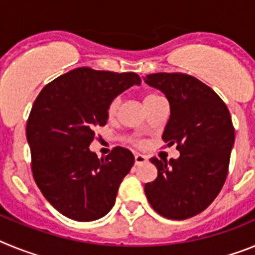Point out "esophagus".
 I'll return each instance as SVG.
<instances>
[{
	"label": "esophagus",
	"mask_w": 255,
	"mask_h": 255,
	"mask_svg": "<svg viewBox=\"0 0 255 255\" xmlns=\"http://www.w3.org/2000/svg\"><path fill=\"white\" fill-rule=\"evenodd\" d=\"M147 159H148L147 157L143 154H135V157H134V161H135V164H136V166L144 163V162H147Z\"/></svg>",
	"instance_id": "obj_1"
}]
</instances>
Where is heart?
Returning a JSON list of instances; mask_svg holds the SVG:
<instances>
[{
	"instance_id": "obj_1",
	"label": "heart",
	"mask_w": 255,
	"mask_h": 255,
	"mask_svg": "<svg viewBox=\"0 0 255 255\" xmlns=\"http://www.w3.org/2000/svg\"><path fill=\"white\" fill-rule=\"evenodd\" d=\"M157 98H159V96H157V94H147V96L144 97V100H143L144 106H148L150 102H152V101L157 100ZM119 108H120V98H114V100L108 103V106H107V117L108 119H114V117L117 115ZM135 144H136V145H139V147H141V145H143V143L139 140L135 141Z\"/></svg>"
}]
</instances>
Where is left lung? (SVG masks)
<instances>
[{
    "label": "left lung",
    "instance_id": "8db88e82",
    "mask_svg": "<svg viewBox=\"0 0 255 255\" xmlns=\"http://www.w3.org/2000/svg\"><path fill=\"white\" fill-rule=\"evenodd\" d=\"M170 103L162 139L176 144L177 159L150 158L158 175L144 191L152 208L170 220H186L203 212L225 184L235 129L225 102L194 76L157 73L144 78Z\"/></svg>",
    "mask_w": 255,
    "mask_h": 255
}]
</instances>
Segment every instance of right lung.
<instances>
[{
  "label": "right lung",
  "instance_id": "obj_1",
  "mask_svg": "<svg viewBox=\"0 0 255 255\" xmlns=\"http://www.w3.org/2000/svg\"><path fill=\"white\" fill-rule=\"evenodd\" d=\"M141 83L138 74L79 67L40 91L26 123L31 172L42 194L61 215L80 222L111 211L134 164L129 149L115 147L98 158L89 145L94 128L107 124V106Z\"/></svg>",
  "mask_w": 255,
  "mask_h": 255
}]
</instances>
